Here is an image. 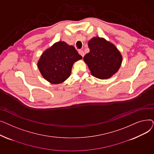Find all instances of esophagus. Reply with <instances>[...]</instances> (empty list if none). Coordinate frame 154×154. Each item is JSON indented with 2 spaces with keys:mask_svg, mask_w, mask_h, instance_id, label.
I'll list each match as a JSON object with an SVG mask.
<instances>
[{
  "mask_svg": "<svg viewBox=\"0 0 154 154\" xmlns=\"http://www.w3.org/2000/svg\"><path fill=\"white\" fill-rule=\"evenodd\" d=\"M79 54L81 55L82 57H84V55H85V54H84V52L82 51V50H80L79 51Z\"/></svg>",
  "mask_w": 154,
  "mask_h": 154,
  "instance_id": "1",
  "label": "esophagus"
}]
</instances>
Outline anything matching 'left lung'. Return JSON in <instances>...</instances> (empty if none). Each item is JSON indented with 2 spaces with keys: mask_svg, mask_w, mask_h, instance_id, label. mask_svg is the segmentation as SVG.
Listing matches in <instances>:
<instances>
[{
  "mask_svg": "<svg viewBox=\"0 0 154 154\" xmlns=\"http://www.w3.org/2000/svg\"><path fill=\"white\" fill-rule=\"evenodd\" d=\"M88 47L90 52L84 60L94 77L107 79L118 72L122 56L114 44L104 38L94 37L88 42Z\"/></svg>",
  "mask_w": 154,
  "mask_h": 154,
  "instance_id": "obj_1",
  "label": "left lung"
}]
</instances>
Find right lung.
Masks as SVG:
<instances>
[{"instance_id":"right-lung-1","label":"right lung","mask_w":154,"mask_h":154,"mask_svg":"<svg viewBox=\"0 0 154 154\" xmlns=\"http://www.w3.org/2000/svg\"><path fill=\"white\" fill-rule=\"evenodd\" d=\"M82 58L74 46L59 41L42 53L38 60L37 67L47 81L59 84L69 78L73 65Z\"/></svg>"}]
</instances>
